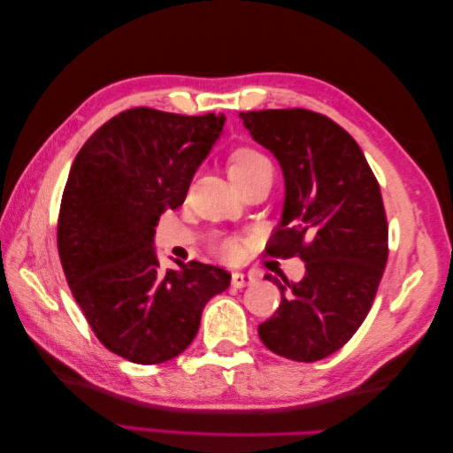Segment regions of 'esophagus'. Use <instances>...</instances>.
I'll return each instance as SVG.
<instances>
[{
    "mask_svg": "<svg viewBox=\"0 0 453 453\" xmlns=\"http://www.w3.org/2000/svg\"><path fill=\"white\" fill-rule=\"evenodd\" d=\"M255 283V277L253 275H247V273H233V279H231V285L234 288H242V287H249Z\"/></svg>",
    "mask_w": 453,
    "mask_h": 453,
    "instance_id": "esophagus-1",
    "label": "esophagus"
}]
</instances>
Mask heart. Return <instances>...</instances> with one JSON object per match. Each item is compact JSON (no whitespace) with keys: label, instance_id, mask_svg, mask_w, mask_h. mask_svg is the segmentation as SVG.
I'll use <instances>...</instances> for the list:
<instances>
[{"label":"heart","instance_id":"b5f03b06","mask_svg":"<svg viewBox=\"0 0 453 453\" xmlns=\"http://www.w3.org/2000/svg\"><path fill=\"white\" fill-rule=\"evenodd\" d=\"M273 168L271 160L265 157L261 150H255V148H239V150L233 152L231 160H228V174H231V180L234 182L236 188H241L242 184H247L250 178L261 174L263 170ZM219 253L225 257H233L239 250V244L233 239H220L217 244Z\"/></svg>","mask_w":453,"mask_h":453}]
</instances>
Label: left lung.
Wrapping results in <instances>:
<instances>
[{
  "instance_id": "obj_1",
  "label": "left lung",
  "mask_w": 453,
  "mask_h": 453,
  "mask_svg": "<svg viewBox=\"0 0 453 453\" xmlns=\"http://www.w3.org/2000/svg\"><path fill=\"white\" fill-rule=\"evenodd\" d=\"M239 116L285 178L269 253L305 261L299 283L265 275L280 288V305L258 325V337L280 357L325 359L365 321L388 263L380 184L359 144L327 116L303 108Z\"/></svg>"
}]
</instances>
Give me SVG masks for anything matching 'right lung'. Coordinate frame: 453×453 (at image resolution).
<instances>
[{"label": "right lung", "mask_w": 453, "mask_h": 453, "mask_svg": "<svg viewBox=\"0 0 453 453\" xmlns=\"http://www.w3.org/2000/svg\"><path fill=\"white\" fill-rule=\"evenodd\" d=\"M225 120L124 110L88 138L70 168L59 261L96 337L132 363L157 365L180 355L206 303L231 285L225 269L198 261L165 271L154 250L160 214L184 203Z\"/></svg>", "instance_id": "1"}]
</instances>
